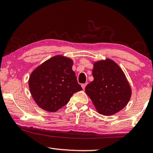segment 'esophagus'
Listing matches in <instances>:
<instances>
[{"mask_svg":"<svg viewBox=\"0 0 153 153\" xmlns=\"http://www.w3.org/2000/svg\"><path fill=\"white\" fill-rule=\"evenodd\" d=\"M87 85V84L86 83V84H82L81 86H82V88H83V90H84L85 89V87H86V86Z\"/></svg>","mask_w":153,"mask_h":153,"instance_id":"obj_1","label":"esophagus"}]
</instances>
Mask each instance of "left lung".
<instances>
[{"label": "left lung", "mask_w": 153, "mask_h": 153, "mask_svg": "<svg viewBox=\"0 0 153 153\" xmlns=\"http://www.w3.org/2000/svg\"><path fill=\"white\" fill-rule=\"evenodd\" d=\"M94 80L85 88L97 111L101 115H111L126 107L131 90L120 66L107 59L94 63Z\"/></svg>", "instance_id": "obj_1"}]
</instances>
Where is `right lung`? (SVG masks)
Returning <instances> with one entry per match:
<instances>
[{"label": "right lung", "instance_id": "obj_1", "mask_svg": "<svg viewBox=\"0 0 153 153\" xmlns=\"http://www.w3.org/2000/svg\"><path fill=\"white\" fill-rule=\"evenodd\" d=\"M72 65L71 59L56 55L32 71L29 88L33 100L41 108L55 112L67 104L74 93L82 90Z\"/></svg>", "mask_w": 153, "mask_h": 153}]
</instances>
